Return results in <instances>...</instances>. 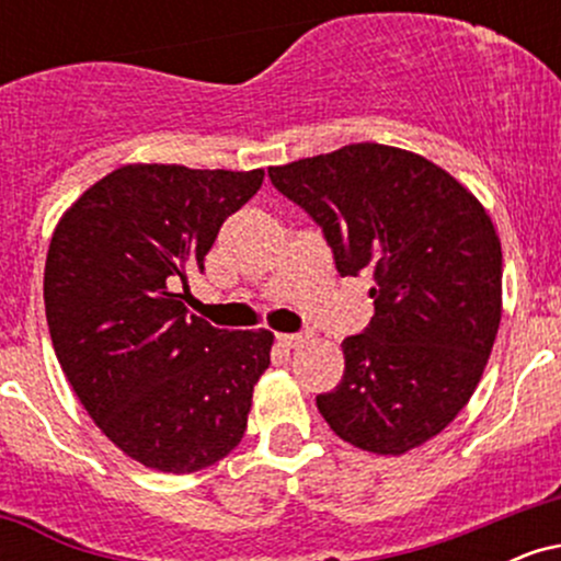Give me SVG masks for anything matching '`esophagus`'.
<instances>
[{"label":"esophagus","mask_w":561,"mask_h":561,"mask_svg":"<svg viewBox=\"0 0 561 561\" xmlns=\"http://www.w3.org/2000/svg\"><path fill=\"white\" fill-rule=\"evenodd\" d=\"M276 340H279L282 347H298V345L306 343L308 334H302V332H298V334H276Z\"/></svg>","instance_id":"esophagus-1"}]
</instances>
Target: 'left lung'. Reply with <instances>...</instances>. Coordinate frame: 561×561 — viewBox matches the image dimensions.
<instances>
[{"instance_id": "8db88e82", "label": "left lung", "mask_w": 561, "mask_h": 561, "mask_svg": "<svg viewBox=\"0 0 561 561\" xmlns=\"http://www.w3.org/2000/svg\"><path fill=\"white\" fill-rule=\"evenodd\" d=\"M324 231L340 276L369 272L375 317L343 340L345 371L317 405L334 435L401 456L465 409L501 321V242L480 199L398 147L345 145L268 169Z\"/></svg>"}]
</instances>
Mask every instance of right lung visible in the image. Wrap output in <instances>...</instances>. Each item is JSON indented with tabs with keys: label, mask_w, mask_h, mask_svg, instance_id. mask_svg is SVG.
Returning a JSON list of instances; mask_svg holds the SVG:
<instances>
[{
	"label": "right lung",
	"mask_w": 561,
	"mask_h": 561,
	"mask_svg": "<svg viewBox=\"0 0 561 561\" xmlns=\"http://www.w3.org/2000/svg\"><path fill=\"white\" fill-rule=\"evenodd\" d=\"M263 184L255 171L121 165L62 214L44 266V308L70 388L139 465L190 474L242 440L268 330H216L186 313L218 229Z\"/></svg>",
	"instance_id": "right-lung-1"
}]
</instances>
